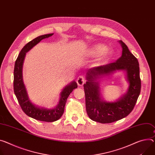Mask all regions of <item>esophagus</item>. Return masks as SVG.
Here are the masks:
<instances>
[{
    "mask_svg": "<svg viewBox=\"0 0 155 155\" xmlns=\"http://www.w3.org/2000/svg\"><path fill=\"white\" fill-rule=\"evenodd\" d=\"M85 78H84V77L82 76V75L79 76L77 78V80L78 85H79V86H82L84 84V83H85Z\"/></svg>",
    "mask_w": 155,
    "mask_h": 155,
    "instance_id": "esophagus-1",
    "label": "esophagus"
}]
</instances>
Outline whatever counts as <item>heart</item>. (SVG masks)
Instances as JSON below:
<instances>
[{"label": "heart", "mask_w": 155, "mask_h": 155, "mask_svg": "<svg viewBox=\"0 0 155 155\" xmlns=\"http://www.w3.org/2000/svg\"><path fill=\"white\" fill-rule=\"evenodd\" d=\"M109 51L107 50V47L104 45L99 44L95 45L91 49V54L93 55H99L104 54L105 55H108Z\"/></svg>", "instance_id": "1"}]
</instances>
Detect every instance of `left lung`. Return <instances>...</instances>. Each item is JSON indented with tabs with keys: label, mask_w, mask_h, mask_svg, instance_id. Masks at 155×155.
Here are the masks:
<instances>
[{
	"label": "left lung",
	"mask_w": 155,
	"mask_h": 155,
	"mask_svg": "<svg viewBox=\"0 0 155 155\" xmlns=\"http://www.w3.org/2000/svg\"><path fill=\"white\" fill-rule=\"evenodd\" d=\"M120 43L122 48L121 57L115 62L88 70L87 81L83 85L87 114L92 120L101 124L112 123L127 116L134 109L141 90L138 61L122 41H120ZM116 70H126L130 88L120 101L107 103L101 99L99 84L95 81V78Z\"/></svg>",
	"instance_id": "obj_1"
}]
</instances>
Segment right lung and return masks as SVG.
Wrapping results in <instances>:
<instances>
[{"mask_svg":"<svg viewBox=\"0 0 155 155\" xmlns=\"http://www.w3.org/2000/svg\"><path fill=\"white\" fill-rule=\"evenodd\" d=\"M54 34L39 36L27 43L21 50L15 63L13 72V90L18 103L25 113L30 117L44 122H54L61 118L64 113L65 105L69 94L78 87L75 81L67 86L61 93V97L58 106L52 109L39 108L33 104L28 97L22 78V67L26 52L45 38H49Z\"/></svg>","mask_w":155,"mask_h":155,"instance_id":"obj_1","label":"right lung"}]
</instances>
